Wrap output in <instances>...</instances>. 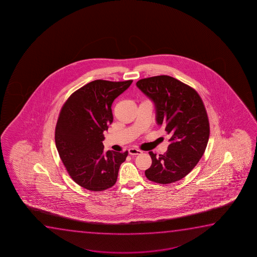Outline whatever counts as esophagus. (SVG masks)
<instances>
[{"mask_svg": "<svg viewBox=\"0 0 257 257\" xmlns=\"http://www.w3.org/2000/svg\"><path fill=\"white\" fill-rule=\"evenodd\" d=\"M128 152H129V155H139L142 154V151L140 149H137V148H130Z\"/></svg>", "mask_w": 257, "mask_h": 257, "instance_id": "1", "label": "esophagus"}]
</instances>
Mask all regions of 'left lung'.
I'll return each instance as SVG.
<instances>
[{
	"instance_id": "obj_1",
	"label": "left lung",
	"mask_w": 257,
	"mask_h": 257,
	"mask_svg": "<svg viewBox=\"0 0 257 257\" xmlns=\"http://www.w3.org/2000/svg\"><path fill=\"white\" fill-rule=\"evenodd\" d=\"M136 85L154 101L156 121L171 136L164 155L149 152L152 165L145 175L160 184L183 179L204 155L210 136L203 100L193 88L169 75L141 79Z\"/></svg>"
}]
</instances>
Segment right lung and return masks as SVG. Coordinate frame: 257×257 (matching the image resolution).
<instances>
[{
  "mask_svg": "<svg viewBox=\"0 0 257 257\" xmlns=\"http://www.w3.org/2000/svg\"><path fill=\"white\" fill-rule=\"evenodd\" d=\"M133 80H95L67 98L57 121L55 143L68 175L78 185L102 191L116 183L128 151H103V132L112 123L113 101Z\"/></svg>",
  "mask_w": 257,
  "mask_h": 257,
  "instance_id": "add662e5",
  "label": "right lung"
}]
</instances>
